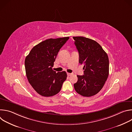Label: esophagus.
Masks as SVG:
<instances>
[{"label": "esophagus", "instance_id": "34e87169", "mask_svg": "<svg viewBox=\"0 0 132 132\" xmlns=\"http://www.w3.org/2000/svg\"><path fill=\"white\" fill-rule=\"evenodd\" d=\"M72 75V73H67L68 76H70L71 75Z\"/></svg>", "mask_w": 132, "mask_h": 132}]
</instances>
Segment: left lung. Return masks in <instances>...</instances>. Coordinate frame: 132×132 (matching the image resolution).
Here are the masks:
<instances>
[{"label": "left lung", "instance_id": "left-lung-1", "mask_svg": "<svg viewBox=\"0 0 132 132\" xmlns=\"http://www.w3.org/2000/svg\"><path fill=\"white\" fill-rule=\"evenodd\" d=\"M79 53V63L84 65V75H77L74 88L84 97L96 95L103 88L109 71L108 56L96 41L83 36H73Z\"/></svg>", "mask_w": 132, "mask_h": 132}]
</instances>
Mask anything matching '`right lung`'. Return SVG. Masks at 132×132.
I'll return each instance as SVG.
<instances>
[{"instance_id":"obj_1","label":"right lung","mask_w":132,"mask_h":132,"mask_svg":"<svg viewBox=\"0 0 132 132\" xmlns=\"http://www.w3.org/2000/svg\"><path fill=\"white\" fill-rule=\"evenodd\" d=\"M69 37L49 39L34 46L25 59L28 80L39 95L51 97L58 93L67 78V73L52 67L56 56Z\"/></svg>"}]
</instances>
